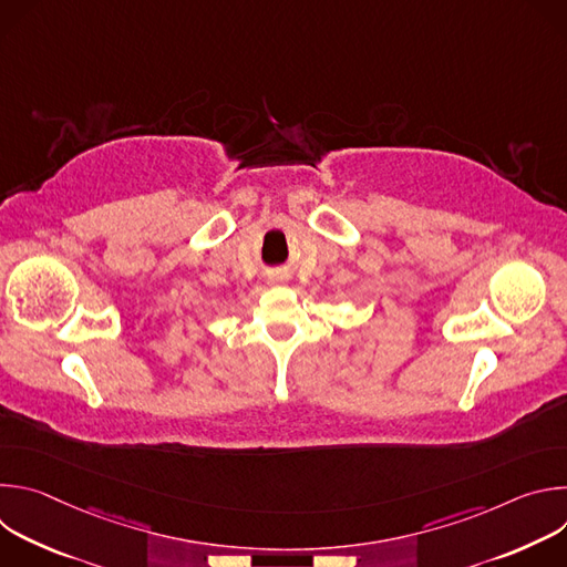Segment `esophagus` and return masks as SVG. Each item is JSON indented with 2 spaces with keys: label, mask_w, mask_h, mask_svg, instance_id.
<instances>
[{
  "label": "esophagus",
  "mask_w": 567,
  "mask_h": 567,
  "mask_svg": "<svg viewBox=\"0 0 567 567\" xmlns=\"http://www.w3.org/2000/svg\"><path fill=\"white\" fill-rule=\"evenodd\" d=\"M269 282H271V285H276V282H280V280H269Z\"/></svg>",
  "instance_id": "34e87169"
}]
</instances>
